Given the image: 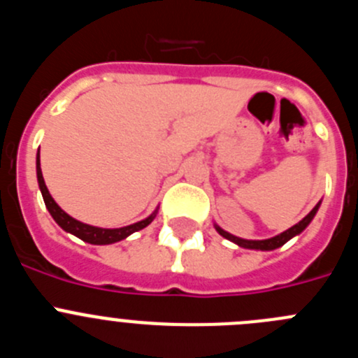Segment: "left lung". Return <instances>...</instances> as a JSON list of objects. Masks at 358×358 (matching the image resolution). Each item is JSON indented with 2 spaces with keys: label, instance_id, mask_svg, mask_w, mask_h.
<instances>
[{
  "label": "left lung",
  "instance_id": "left-lung-1",
  "mask_svg": "<svg viewBox=\"0 0 358 358\" xmlns=\"http://www.w3.org/2000/svg\"><path fill=\"white\" fill-rule=\"evenodd\" d=\"M319 206H321V201H319L317 204H315V206H314V210L310 211V213L306 215L305 218H301V220H299V222H297L296 226L289 227V229L283 231V233H280V235L273 236V238H265V240H245V238H238V236L231 235V233H227V231H224L222 227L217 226V224H215V229H217L218 235L224 236V238H227V240H229V242L236 243L238 248H243V249H255V251H274V249L281 248L283 243H287L290 238H294V236L301 235L303 231L306 229V226H308V224L312 222V220H314V217H315V213H317Z\"/></svg>",
  "mask_w": 358,
  "mask_h": 358
}]
</instances>
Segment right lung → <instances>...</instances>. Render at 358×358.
<instances>
[{
	"mask_svg": "<svg viewBox=\"0 0 358 358\" xmlns=\"http://www.w3.org/2000/svg\"><path fill=\"white\" fill-rule=\"evenodd\" d=\"M36 170H37V182H39V189L41 194H43L44 204H46V210L50 211L52 218L55 220L66 233H71L77 238L84 240L87 243H93V245H109V243L120 242V240H125L127 236H131L132 233L136 231L143 229L147 227L148 224L156 218L157 215V208L154 210V213L148 215L147 218L140 220V222H134L131 226H123V227H115V229H107V227H96V226H90V224H84L77 218L69 217L64 210H62L53 197L50 195L48 188H46V182H44L43 172H41V156L39 152H37V159H36Z\"/></svg>",
	"mask_w": 358,
	"mask_h": 358,
	"instance_id": "1",
	"label": "right lung"
}]
</instances>
